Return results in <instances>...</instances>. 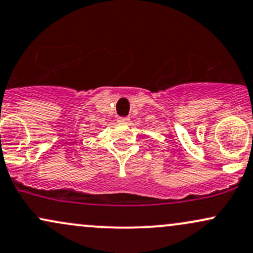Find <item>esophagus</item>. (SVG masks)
<instances>
[{"mask_svg":"<svg viewBox=\"0 0 253 253\" xmlns=\"http://www.w3.org/2000/svg\"><path fill=\"white\" fill-rule=\"evenodd\" d=\"M130 119L128 117H119L118 118V123H121V124H127L129 123Z\"/></svg>","mask_w":253,"mask_h":253,"instance_id":"34e87169","label":"esophagus"}]
</instances>
